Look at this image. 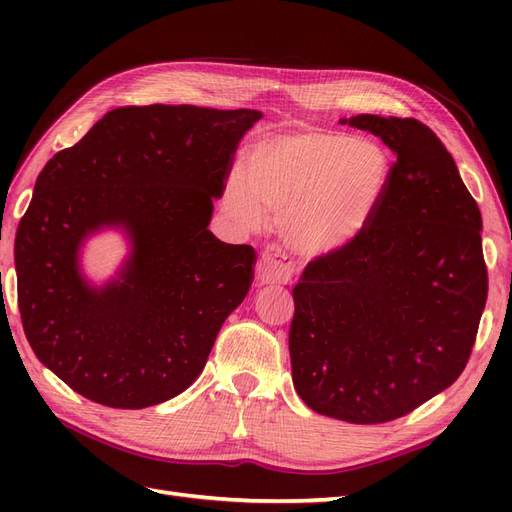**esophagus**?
<instances>
[{"label": "esophagus", "instance_id": "esophagus-1", "mask_svg": "<svg viewBox=\"0 0 512 512\" xmlns=\"http://www.w3.org/2000/svg\"><path fill=\"white\" fill-rule=\"evenodd\" d=\"M294 275V258L282 245H267L258 258V280L262 284H288Z\"/></svg>", "mask_w": 512, "mask_h": 512}]
</instances>
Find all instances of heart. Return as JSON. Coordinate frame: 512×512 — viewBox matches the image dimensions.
I'll list each match as a JSON object with an SVG mask.
<instances>
[{
  "label": "heart",
  "instance_id": "heart-1",
  "mask_svg": "<svg viewBox=\"0 0 512 512\" xmlns=\"http://www.w3.org/2000/svg\"><path fill=\"white\" fill-rule=\"evenodd\" d=\"M391 158L378 143L337 130H294L262 138L245 158V183L230 181V218L280 224L294 250H339L371 222L391 183Z\"/></svg>",
  "mask_w": 512,
  "mask_h": 512
}]
</instances>
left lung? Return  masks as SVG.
<instances>
[{
	"instance_id": "8db88e82",
	"label": "left lung",
	"mask_w": 512,
	"mask_h": 512,
	"mask_svg": "<svg viewBox=\"0 0 512 512\" xmlns=\"http://www.w3.org/2000/svg\"><path fill=\"white\" fill-rule=\"evenodd\" d=\"M342 123L395 153L371 222L307 262L292 290V382L318 414L389 423L448 389L466 367L487 301L480 211L451 153L418 119Z\"/></svg>"
}]
</instances>
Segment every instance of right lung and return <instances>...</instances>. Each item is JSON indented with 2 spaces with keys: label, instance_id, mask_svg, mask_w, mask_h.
<instances>
[{
  "label": "right lung",
  "instance_id": "right-lung-1",
  "mask_svg": "<svg viewBox=\"0 0 512 512\" xmlns=\"http://www.w3.org/2000/svg\"><path fill=\"white\" fill-rule=\"evenodd\" d=\"M260 117L121 106L46 162L14 241L19 312L40 363L72 391L138 410L200 376L254 280V247L222 243L207 226ZM100 225H123L135 247L120 280L98 291L75 254Z\"/></svg>",
  "mask_w": 512,
  "mask_h": 512
}]
</instances>
